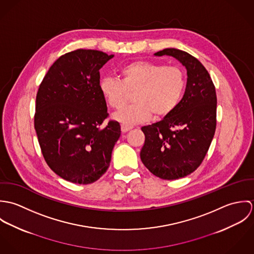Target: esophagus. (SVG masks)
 <instances>
[{
	"mask_svg": "<svg viewBox=\"0 0 254 254\" xmlns=\"http://www.w3.org/2000/svg\"><path fill=\"white\" fill-rule=\"evenodd\" d=\"M133 127L132 126H130V125H125V124H122L121 125V131L123 132V133H126V132H128L129 130H131Z\"/></svg>",
	"mask_w": 254,
	"mask_h": 254,
	"instance_id": "esophagus-1",
	"label": "esophagus"
}]
</instances>
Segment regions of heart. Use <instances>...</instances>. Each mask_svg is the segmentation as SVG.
I'll use <instances>...</instances> for the list:
<instances>
[{
    "mask_svg": "<svg viewBox=\"0 0 254 254\" xmlns=\"http://www.w3.org/2000/svg\"><path fill=\"white\" fill-rule=\"evenodd\" d=\"M121 79L106 76L100 81V91L112 109L127 102L129 93L136 104L120 109L113 118L125 125L144 123L152 113L156 118L169 115L177 108L185 90V74L180 67L139 61L123 66Z\"/></svg>",
    "mask_w": 254,
    "mask_h": 254,
    "instance_id": "heart-1",
    "label": "heart"
}]
</instances>
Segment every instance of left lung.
I'll use <instances>...</instances> for the list:
<instances>
[{"label": "left lung", "mask_w": 254, "mask_h": 254, "mask_svg": "<svg viewBox=\"0 0 254 254\" xmlns=\"http://www.w3.org/2000/svg\"><path fill=\"white\" fill-rule=\"evenodd\" d=\"M187 69V85L179 105L159 122L142 127L145 136L141 159L156 177L176 180L192 173L202 162L216 129L214 84L201 63L177 49H164Z\"/></svg>", "instance_id": "left-lung-1"}]
</instances>
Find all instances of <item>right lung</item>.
Returning <instances> with one entry per match:
<instances>
[{
	"label": "right lung",
	"mask_w": 254,
	"mask_h": 254,
	"mask_svg": "<svg viewBox=\"0 0 254 254\" xmlns=\"http://www.w3.org/2000/svg\"><path fill=\"white\" fill-rule=\"evenodd\" d=\"M114 56L76 50L59 58L45 75L36 97L34 125L47 164L66 181L87 185L108 170L121 131L109 121L100 91V69Z\"/></svg>",
	"instance_id": "1"
}]
</instances>
